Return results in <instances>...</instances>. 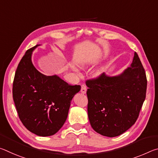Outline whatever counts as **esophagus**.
<instances>
[{
	"label": "esophagus",
	"instance_id": "obj_1",
	"mask_svg": "<svg viewBox=\"0 0 158 158\" xmlns=\"http://www.w3.org/2000/svg\"><path fill=\"white\" fill-rule=\"evenodd\" d=\"M86 90H87V87H86V85H84V84L81 85V92L83 93V94H85V93H86Z\"/></svg>",
	"mask_w": 158,
	"mask_h": 158
}]
</instances>
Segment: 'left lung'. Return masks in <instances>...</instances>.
I'll return each mask as SVG.
<instances>
[{"instance_id":"1","label":"left lung","mask_w":158,"mask_h":158,"mask_svg":"<svg viewBox=\"0 0 158 158\" xmlns=\"http://www.w3.org/2000/svg\"><path fill=\"white\" fill-rule=\"evenodd\" d=\"M88 115L96 132L105 137L122 135L135 123L146 98V72L137 52L130 68L109 77L102 73L87 79Z\"/></svg>"}]
</instances>
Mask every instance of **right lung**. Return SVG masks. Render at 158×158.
Segmentation results:
<instances>
[{
  "label": "right lung",
  "instance_id": "right-lung-1",
  "mask_svg": "<svg viewBox=\"0 0 158 158\" xmlns=\"http://www.w3.org/2000/svg\"><path fill=\"white\" fill-rule=\"evenodd\" d=\"M27 50L16 69L12 97L18 116L30 132L41 137L54 135L67 119L73 96L80 85H70L56 75L46 76L31 61L33 50Z\"/></svg>",
  "mask_w": 158,
  "mask_h": 158
}]
</instances>
